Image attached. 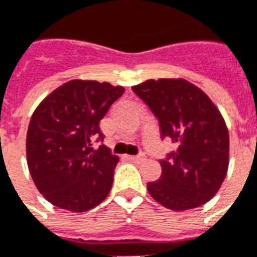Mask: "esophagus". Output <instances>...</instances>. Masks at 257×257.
Wrapping results in <instances>:
<instances>
[{
  "mask_svg": "<svg viewBox=\"0 0 257 257\" xmlns=\"http://www.w3.org/2000/svg\"><path fill=\"white\" fill-rule=\"evenodd\" d=\"M128 160L133 161V162H137V164H142L146 161V156L145 154H138V156H130Z\"/></svg>",
  "mask_w": 257,
  "mask_h": 257,
  "instance_id": "1",
  "label": "esophagus"
}]
</instances>
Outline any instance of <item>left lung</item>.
<instances>
[{
  "label": "left lung",
  "instance_id": "8db88e82",
  "mask_svg": "<svg viewBox=\"0 0 257 257\" xmlns=\"http://www.w3.org/2000/svg\"><path fill=\"white\" fill-rule=\"evenodd\" d=\"M133 91L158 119L161 138L176 143V150L160 160V180L147 184L151 197L173 210L208 202L228 170L229 135L220 111L182 79L147 80Z\"/></svg>",
  "mask_w": 257,
  "mask_h": 257
}]
</instances>
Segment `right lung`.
Wrapping results in <instances>:
<instances>
[{
    "mask_svg": "<svg viewBox=\"0 0 257 257\" xmlns=\"http://www.w3.org/2000/svg\"><path fill=\"white\" fill-rule=\"evenodd\" d=\"M123 92L108 83L72 80L48 95L32 115L28 168L39 192L57 208L85 212L108 196L118 157L104 145L92 146L103 142L99 122Z\"/></svg>",
    "mask_w": 257,
    "mask_h": 257,
    "instance_id": "right-lung-1",
    "label": "right lung"
}]
</instances>
